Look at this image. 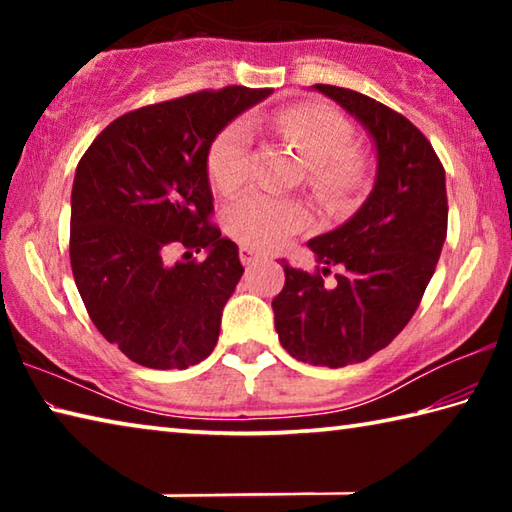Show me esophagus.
<instances>
[{
  "label": "esophagus",
  "instance_id": "esophagus-1",
  "mask_svg": "<svg viewBox=\"0 0 512 512\" xmlns=\"http://www.w3.org/2000/svg\"><path fill=\"white\" fill-rule=\"evenodd\" d=\"M239 257H241V262H244L246 266H253L257 262H262V255L255 253V250L248 248V246H244V248L239 250Z\"/></svg>",
  "mask_w": 512,
  "mask_h": 512
}]
</instances>
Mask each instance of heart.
Here are the masks:
<instances>
[{
    "label": "heart",
    "mask_w": 512,
    "mask_h": 512,
    "mask_svg": "<svg viewBox=\"0 0 512 512\" xmlns=\"http://www.w3.org/2000/svg\"><path fill=\"white\" fill-rule=\"evenodd\" d=\"M262 119H235L216 137L207 171L216 189L235 192L250 178L253 167V126ZM266 124L289 142L307 164L309 185L325 203L341 207L361 192L368 178V162L352 149L350 121L323 103H302L275 112ZM307 225L305 205L291 198L248 192L225 210V228L241 244L275 250Z\"/></svg>",
    "instance_id": "1"
}]
</instances>
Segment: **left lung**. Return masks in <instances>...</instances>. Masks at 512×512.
<instances>
[{
  "instance_id": "obj_1",
  "label": "left lung",
  "mask_w": 512,
  "mask_h": 512,
  "mask_svg": "<svg viewBox=\"0 0 512 512\" xmlns=\"http://www.w3.org/2000/svg\"><path fill=\"white\" fill-rule=\"evenodd\" d=\"M314 90L339 103L375 142L377 176L359 212L309 248L316 273L282 259L273 300L282 348L311 366L343 368L384 350L409 323L447 237L445 169L418 128L384 103L336 85ZM329 265L341 274L324 282Z\"/></svg>"
}]
</instances>
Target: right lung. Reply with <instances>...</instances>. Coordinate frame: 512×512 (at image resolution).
<instances>
[{"label":"right lung","mask_w":512,"mask_h":512,"mask_svg":"<svg viewBox=\"0 0 512 512\" xmlns=\"http://www.w3.org/2000/svg\"><path fill=\"white\" fill-rule=\"evenodd\" d=\"M271 90L230 85L126 112L76 167L69 262L92 323L144 368L185 370L219 341L221 314L244 275L221 237L207 180L210 146ZM173 245L203 263L166 262Z\"/></svg>","instance_id":"obj_1"}]
</instances>
